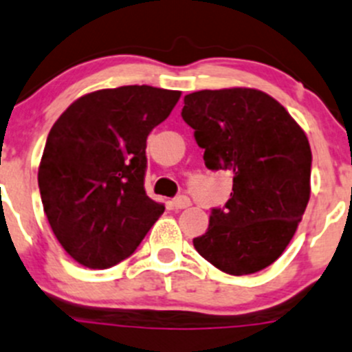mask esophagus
Here are the masks:
<instances>
[{
  "instance_id": "esophagus-1",
  "label": "esophagus",
  "mask_w": 352,
  "mask_h": 352,
  "mask_svg": "<svg viewBox=\"0 0 352 352\" xmlns=\"http://www.w3.org/2000/svg\"><path fill=\"white\" fill-rule=\"evenodd\" d=\"M172 206L173 210H184V208L190 206V199L187 196H179L172 201Z\"/></svg>"
}]
</instances>
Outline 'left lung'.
Listing matches in <instances>:
<instances>
[{
  "label": "left lung",
  "instance_id": "1",
  "mask_svg": "<svg viewBox=\"0 0 352 352\" xmlns=\"http://www.w3.org/2000/svg\"><path fill=\"white\" fill-rule=\"evenodd\" d=\"M182 118L204 149L206 168L234 173L230 199L211 210L194 248L228 275L270 267L308 206L311 148L305 131L277 100L249 87L187 94Z\"/></svg>",
  "mask_w": 352,
  "mask_h": 352
}]
</instances>
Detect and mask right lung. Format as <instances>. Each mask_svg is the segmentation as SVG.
Wrapping results in <instances>:
<instances>
[{
  "label": "right lung",
  "mask_w": 352,
  "mask_h": 352,
  "mask_svg": "<svg viewBox=\"0 0 352 352\" xmlns=\"http://www.w3.org/2000/svg\"><path fill=\"white\" fill-rule=\"evenodd\" d=\"M179 98L151 85L94 91L51 127L41 199L58 242L82 267L104 270L129 258L165 211L144 190L146 139Z\"/></svg>",
  "instance_id": "obj_1"
}]
</instances>
